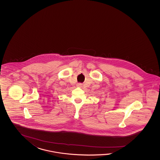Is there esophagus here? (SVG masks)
<instances>
[{"mask_svg": "<svg viewBox=\"0 0 160 160\" xmlns=\"http://www.w3.org/2000/svg\"><path fill=\"white\" fill-rule=\"evenodd\" d=\"M82 85V83H77V86L80 88V87H81Z\"/></svg>", "mask_w": 160, "mask_h": 160, "instance_id": "obj_1", "label": "esophagus"}]
</instances>
